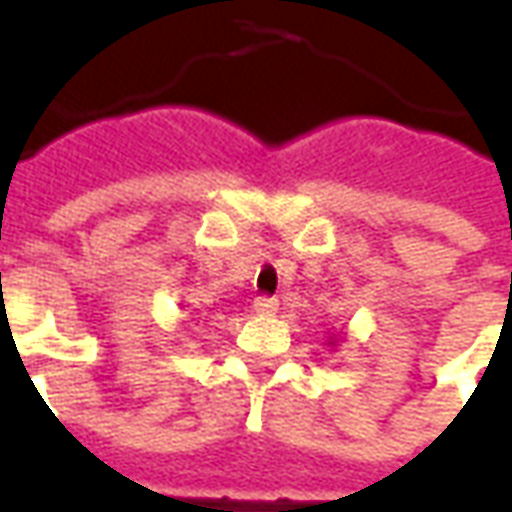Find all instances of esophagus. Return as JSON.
<instances>
[{"instance_id":"obj_1","label":"esophagus","mask_w":512,"mask_h":512,"mask_svg":"<svg viewBox=\"0 0 512 512\" xmlns=\"http://www.w3.org/2000/svg\"><path fill=\"white\" fill-rule=\"evenodd\" d=\"M252 307H255L257 315H277L279 301L277 299H268V296H257Z\"/></svg>"}]
</instances>
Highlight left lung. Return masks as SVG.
<instances>
[{
    "label": "left lung",
    "mask_w": 512,
    "mask_h": 512,
    "mask_svg": "<svg viewBox=\"0 0 512 512\" xmlns=\"http://www.w3.org/2000/svg\"><path fill=\"white\" fill-rule=\"evenodd\" d=\"M337 343V337H329V340H326V345H334Z\"/></svg>",
    "instance_id": "left-lung-1"
}]
</instances>
